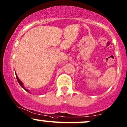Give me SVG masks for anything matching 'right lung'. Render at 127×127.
<instances>
[{"label": "right lung", "instance_id": "obj_1", "mask_svg": "<svg viewBox=\"0 0 127 127\" xmlns=\"http://www.w3.org/2000/svg\"><path fill=\"white\" fill-rule=\"evenodd\" d=\"M16 77H17V81H18V83H19V84H20V85L21 86V87H23V88H24V90H26V91H27V92H29V90H26V89L25 88H24V86H23V83H22V82H21V81H20V79H19V78H18V76H16Z\"/></svg>", "mask_w": 127, "mask_h": 127}]
</instances>
